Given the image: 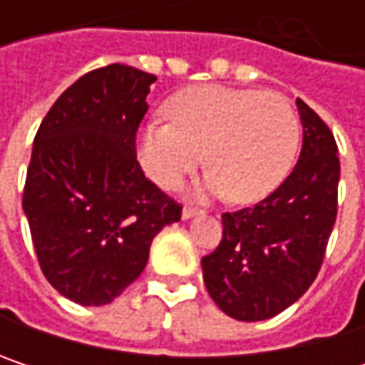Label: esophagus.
<instances>
[{
  "label": "esophagus",
  "instance_id": "obj_1",
  "mask_svg": "<svg viewBox=\"0 0 365 365\" xmlns=\"http://www.w3.org/2000/svg\"><path fill=\"white\" fill-rule=\"evenodd\" d=\"M198 213H202V209H198V207H192V205H185L182 211V217L183 220H190V217H194V215H198Z\"/></svg>",
  "mask_w": 365,
  "mask_h": 365
}]
</instances>
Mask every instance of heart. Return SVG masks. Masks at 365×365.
I'll list each match as a JSON object with an SVG mask.
<instances>
[{"label": "heart", "mask_w": 365, "mask_h": 365, "mask_svg": "<svg viewBox=\"0 0 365 365\" xmlns=\"http://www.w3.org/2000/svg\"><path fill=\"white\" fill-rule=\"evenodd\" d=\"M169 124L148 126L137 143L145 175L175 190L202 165L205 187L247 205L268 196L294 165L300 122L281 93L194 86L173 95L165 108Z\"/></svg>", "instance_id": "obj_1"}]
</instances>
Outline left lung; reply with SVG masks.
<instances>
[{
	"mask_svg": "<svg viewBox=\"0 0 365 365\" xmlns=\"http://www.w3.org/2000/svg\"><path fill=\"white\" fill-rule=\"evenodd\" d=\"M296 106L304 128L298 165L254 207L222 213V241L200 259L209 296L239 322L270 319L313 285L336 222V139L317 111L302 99Z\"/></svg>",
	"mask_w": 365,
	"mask_h": 365,
	"instance_id": "obj_1",
	"label": "left lung"
}]
</instances>
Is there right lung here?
<instances>
[{"mask_svg": "<svg viewBox=\"0 0 365 365\" xmlns=\"http://www.w3.org/2000/svg\"><path fill=\"white\" fill-rule=\"evenodd\" d=\"M156 76L111 63L73 82L37 128L23 209L48 283L82 307L115 300L143 272L182 205L137 160Z\"/></svg>", "mask_w": 365, "mask_h": 365, "instance_id": "1", "label": "right lung"}]
</instances>
